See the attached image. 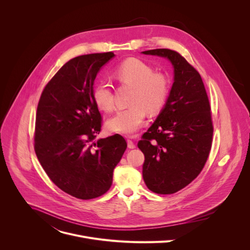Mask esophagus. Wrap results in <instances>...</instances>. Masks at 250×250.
Wrapping results in <instances>:
<instances>
[{"label":"esophagus","mask_w":250,"mask_h":250,"mask_svg":"<svg viewBox=\"0 0 250 250\" xmlns=\"http://www.w3.org/2000/svg\"><path fill=\"white\" fill-rule=\"evenodd\" d=\"M131 138H132V136H127V147L130 148V149H132V148L135 147L134 142L131 140Z\"/></svg>","instance_id":"34e87169"}]
</instances>
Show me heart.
Listing matches in <instances>:
<instances>
[{
	"mask_svg": "<svg viewBox=\"0 0 250 250\" xmlns=\"http://www.w3.org/2000/svg\"><path fill=\"white\" fill-rule=\"evenodd\" d=\"M114 74L121 84L132 87L131 105L117 112L106 122V128L112 132L131 134L144 124L146 111L156 114L163 108L169 96V81L164 74L154 72L151 65L138 58L125 59L116 67ZM93 99L98 108L104 112L115 109L113 88L109 81L102 80L96 84Z\"/></svg>",
	"mask_w": 250,
	"mask_h": 250,
	"instance_id": "heart-1",
	"label": "heart"
}]
</instances>
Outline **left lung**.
<instances>
[{
	"label": "left lung",
	"mask_w": 250,
	"mask_h": 250,
	"mask_svg": "<svg viewBox=\"0 0 250 250\" xmlns=\"http://www.w3.org/2000/svg\"><path fill=\"white\" fill-rule=\"evenodd\" d=\"M142 53L165 57L174 68L164 108L137 144L145 154L147 188L173 194L197 178L208 160L213 132L210 105L201 75L181 54L166 48Z\"/></svg>",
	"instance_id": "obj_1"
}]
</instances>
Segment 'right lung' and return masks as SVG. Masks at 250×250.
Masks as SVG:
<instances>
[{
	"mask_svg": "<svg viewBox=\"0 0 250 250\" xmlns=\"http://www.w3.org/2000/svg\"><path fill=\"white\" fill-rule=\"evenodd\" d=\"M113 52L81 55L65 63L44 87L34 130V151L50 180L81 200L104 195L126 149L115 134L93 142L102 116L93 99V85Z\"/></svg>",
	"mask_w": 250,
	"mask_h": 250,
	"instance_id": "1",
	"label": "right lung"
}]
</instances>
